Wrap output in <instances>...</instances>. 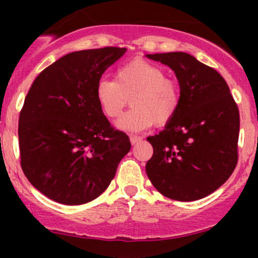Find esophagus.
I'll use <instances>...</instances> for the list:
<instances>
[{
  "label": "esophagus",
  "instance_id": "1",
  "mask_svg": "<svg viewBox=\"0 0 258 258\" xmlns=\"http://www.w3.org/2000/svg\"><path fill=\"white\" fill-rule=\"evenodd\" d=\"M130 141H131L132 145H137L139 142L142 141V137L139 136H130Z\"/></svg>",
  "mask_w": 258,
  "mask_h": 258
}]
</instances>
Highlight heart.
<instances>
[{
	"label": "heart",
	"mask_w": 258,
	"mask_h": 258,
	"mask_svg": "<svg viewBox=\"0 0 258 258\" xmlns=\"http://www.w3.org/2000/svg\"><path fill=\"white\" fill-rule=\"evenodd\" d=\"M96 98L108 118L118 117L131 98L134 108L117 121L116 127L122 131L140 132L153 123L170 122L179 107L181 91L177 82L167 79L161 67L137 58L117 69L116 81H98Z\"/></svg>",
	"instance_id": "b5f03b06"
}]
</instances>
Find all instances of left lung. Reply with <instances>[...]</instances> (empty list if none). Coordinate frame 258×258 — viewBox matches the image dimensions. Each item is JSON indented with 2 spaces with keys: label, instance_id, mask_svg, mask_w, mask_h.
Listing matches in <instances>:
<instances>
[{
  "label": "left lung",
  "instance_id": "obj_1",
  "mask_svg": "<svg viewBox=\"0 0 258 258\" xmlns=\"http://www.w3.org/2000/svg\"><path fill=\"white\" fill-rule=\"evenodd\" d=\"M175 72L181 102L158 135L146 173L176 201H196L222 186L237 165L240 113L223 77L184 52L146 54Z\"/></svg>",
  "mask_w": 258,
  "mask_h": 258
}]
</instances>
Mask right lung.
I'll use <instances>...</instances> for the list:
<instances>
[{"label":"right lung","mask_w":258,"mask_h":258,"mask_svg":"<svg viewBox=\"0 0 258 258\" xmlns=\"http://www.w3.org/2000/svg\"><path fill=\"white\" fill-rule=\"evenodd\" d=\"M126 48L71 52L33 81L18 119L21 167L35 188L63 205L97 199L131 150L96 98L103 72Z\"/></svg>","instance_id":"right-lung-1"}]
</instances>
